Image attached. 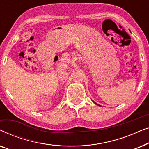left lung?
<instances>
[{
    "label": "left lung",
    "mask_w": 149,
    "mask_h": 149,
    "mask_svg": "<svg viewBox=\"0 0 149 149\" xmlns=\"http://www.w3.org/2000/svg\"><path fill=\"white\" fill-rule=\"evenodd\" d=\"M95 104H97V105H98V104H97V103H95V102H94ZM98 106H100V105H98Z\"/></svg>",
    "instance_id": "8db88e82"
}]
</instances>
